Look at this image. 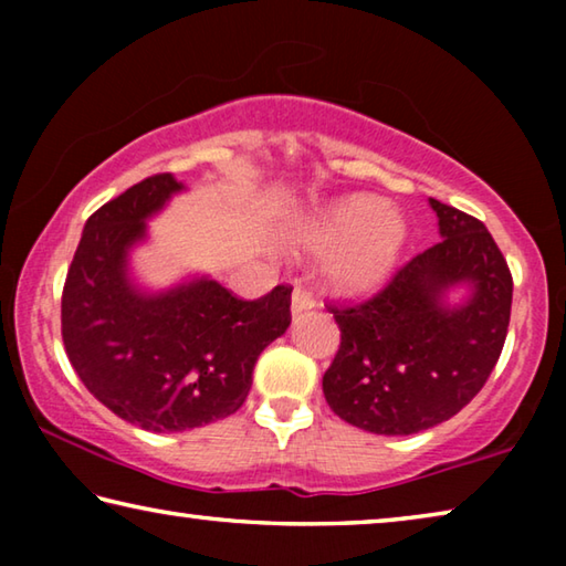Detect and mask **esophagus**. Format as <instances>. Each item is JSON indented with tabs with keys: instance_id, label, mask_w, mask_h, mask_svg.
Here are the masks:
<instances>
[{
	"instance_id": "34e87169",
	"label": "esophagus",
	"mask_w": 566,
	"mask_h": 566,
	"mask_svg": "<svg viewBox=\"0 0 566 566\" xmlns=\"http://www.w3.org/2000/svg\"><path fill=\"white\" fill-rule=\"evenodd\" d=\"M314 304H317V302H314V296L306 290H302V286H296V290L292 292V314H294V317H300V314L310 312Z\"/></svg>"
}]
</instances>
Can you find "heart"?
Listing matches in <instances>:
<instances>
[{
	"label": "heart",
	"instance_id": "obj_1",
	"mask_svg": "<svg viewBox=\"0 0 566 566\" xmlns=\"http://www.w3.org/2000/svg\"><path fill=\"white\" fill-rule=\"evenodd\" d=\"M314 252L339 249L327 266L329 284L344 294H367L395 270L407 227L379 197L357 195L334 205L306 232Z\"/></svg>",
	"mask_w": 566,
	"mask_h": 566
}]
</instances>
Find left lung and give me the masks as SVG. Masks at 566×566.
I'll use <instances>...</instances> for the list:
<instances>
[{
  "label": "left lung",
  "instance_id": "8db88e82",
  "mask_svg": "<svg viewBox=\"0 0 566 566\" xmlns=\"http://www.w3.org/2000/svg\"><path fill=\"white\" fill-rule=\"evenodd\" d=\"M442 239L411 256L364 302L329 304L342 342L322 389L337 417L364 432L405 437L472 401L500 359L512 312V272L479 219L429 199ZM473 296L447 307L449 285Z\"/></svg>",
  "mask_w": 566,
  "mask_h": 566
}]
</instances>
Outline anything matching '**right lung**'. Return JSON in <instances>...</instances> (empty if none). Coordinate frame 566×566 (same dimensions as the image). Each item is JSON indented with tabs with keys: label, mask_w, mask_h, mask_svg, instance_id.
Instances as JSON below:
<instances>
[{
	"label": "right lung",
	"mask_w": 566,
	"mask_h": 566,
	"mask_svg": "<svg viewBox=\"0 0 566 566\" xmlns=\"http://www.w3.org/2000/svg\"><path fill=\"white\" fill-rule=\"evenodd\" d=\"M185 189L155 175L94 212L62 292L66 357L94 397L147 432H185L244 405L256 357L292 322V286L239 300L214 280L161 294L129 282L127 254L147 219Z\"/></svg>",
	"instance_id": "obj_1"
}]
</instances>
